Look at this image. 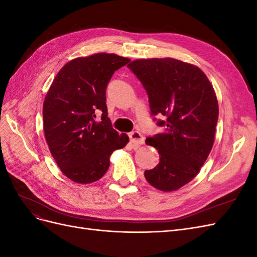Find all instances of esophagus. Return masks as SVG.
<instances>
[{
  "instance_id": "34e87169",
  "label": "esophagus",
  "mask_w": 257,
  "mask_h": 257,
  "mask_svg": "<svg viewBox=\"0 0 257 257\" xmlns=\"http://www.w3.org/2000/svg\"><path fill=\"white\" fill-rule=\"evenodd\" d=\"M130 139L132 144H133L135 147L145 144V137L139 133V132H132L130 134Z\"/></svg>"
}]
</instances>
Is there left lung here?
Returning a JSON list of instances; mask_svg holds the SVG:
<instances>
[{
    "instance_id": "8db88e82",
    "label": "left lung",
    "mask_w": 257,
    "mask_h": 257,
    "mask_svg": "<svg viewBox=\"0 0 257 257\" xmlns=\"http://www.w3.org/2000/svg\"><path fill=\"white\" fill-rule=\"evenodd\" d=\"M142 81L153 115L165 130L146 144L160 153L145 178L163 192L177 191L196 177L212 149L219 104L208 77L195 65L173 58L138 59L127 65Z\"/></svg>"
}]
</instances>
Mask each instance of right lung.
Returning <instances> with one entry per match:
<instances>
[{
  "label": "right lung",
  "instance_id": "add662e5",
  "mask_svg": "<svg viewBox=\"0 0 257 257\" xmlns=\"http://www.w3.org/2000/svg\"><path fill=\"white\" fill-rule=\"evenodd\" d=\"M131 60L99 52L79 57L62 67L43 105L44 134L57 165L80 184L95 182L109 168L110 155L128 143L111 127L107 116L106 88L114 71ZM102 112L96 121L95 113Z\"/></svg>",
  "mask_w": 257,
  "mask_h": 257
}]
</instances>
